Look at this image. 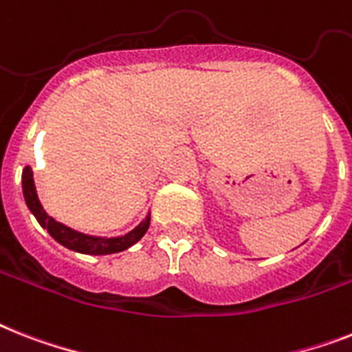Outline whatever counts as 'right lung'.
Wrapping results in <instances>:
<instances>
[{"mask_svg":"<svg viewBox=\"0 0 352 352\" xmlns=\"http://www.w3.org/2000/svg\"><path fill=\"white\" fill-rule=\"evenodd\" d=\"M23 197L27 202L28 210L36 217V221L39 222L43 230H47L50 233L54 241H57L61 245L68 248V250L76 251V253H82V255H111V253H119V251L128 250L130 245L137 244L141 241L144 233L150 228V211L146 217L142 219L139 224L130 230L124 235L116 236H97L88 235V233H81V231L72 230L67 224L56 221L54 217H50L47 211L43 210L39 197H37L36 184H34V171L30 166L23 168Z\"/></svg>","mask_w":352,"mask_h":352,"instance_id":"right-lung-1","label":"right lung"}]
</instances>
